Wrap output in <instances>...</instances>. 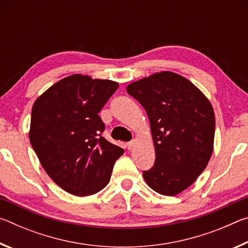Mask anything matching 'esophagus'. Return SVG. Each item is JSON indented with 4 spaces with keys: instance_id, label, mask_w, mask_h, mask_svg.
Segmentation results:
<instances>
[{
    "instance_id": "esophagus-1",
    "label": "esophagus",
    "mask_w": 248,
    "mask_h": 248,
    "mask_svg": "<svg viewBox=\"0 0 248 248\" xmlns=\"http://www.w3.org/2000/svg\"><path fill=\"white\" fill-rule=\"evenodd\" d=\"M134 145H136V141H130V142H128L127 143V149L128 150H132L133 148H134Z\"/></svg>"
}]
</instances>
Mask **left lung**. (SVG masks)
I'll return each mask as SVG.
<instances>
[{
	"label": "left lung",
	"mask_w": 248,
	"mask_h": 248,
	"mask_svg": "<svg viewBox=\"0 0 248 248\" xmlns=\"http://www.w3.org/2000/svg\"><path fill=\"white\" fill-rule=\"evenodd\" d=\"M148 114L155 162L143 178L154 191L175 196L190 186L211 157L216 118L209 99L190 81L164 71L127 86Z\"/></svg>",
	"instance_id": "obj_1"
}]
</instances>
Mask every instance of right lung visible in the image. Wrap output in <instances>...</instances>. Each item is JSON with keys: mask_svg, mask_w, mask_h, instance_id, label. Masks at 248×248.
<instances>
[{"mask_svg": "<svg viewBox=\"0 0 248 248\" xmlns=\"http://www.w3.org/2000/svg\"><path fill=\"white\" fill-rule=\"evenodd\" d=\"M109 79L73 74L36 99L29 140L50 178L74 196L94 195L106 187L124 149L102 136L98 112L118 89Z\"/></svg>", "mask_w": 248, "mask_h": 248, "instance_id": "obj_1", "label": "right lung"}]
</instances>
